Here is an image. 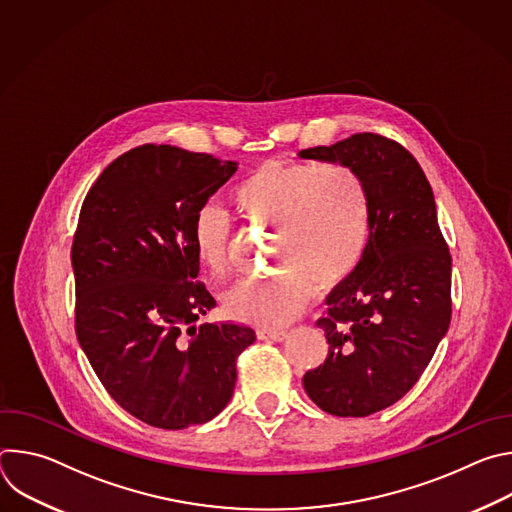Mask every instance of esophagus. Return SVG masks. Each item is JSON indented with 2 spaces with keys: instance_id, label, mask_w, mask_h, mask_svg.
I'll return each mask as SVG.
<instances>
[{
  "instance_id": "1",
  "label": "esophagus",
  "mask_w": 512,
  "mask_h": 512,
  "mask_svg": "<svg viewBox=\"0 0 512 512\" xmlns=\"http://www.w3.org/2000/svg\"><path fill=\"white\" fill-rule=\"evenodd\" d=\"M257 336L261 340H273V342H283L287 338V330H279V328H261L257 330Z\"/></svg>"
}]
</instances>
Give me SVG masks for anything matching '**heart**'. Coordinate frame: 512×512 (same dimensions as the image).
I'll return each instance as SVG.
<instances>
[{"label": "heart", "instance_id": "1", "mask_svg": "<svg viewBox=\"0 0 512 512\" xmlns=\"http://www.w3.org/2000/svg\"><path fill=\"white\" fill-rule=\"evenodd\" d=\"M235 208L251 223L273 225V259L281 267L245 279L225 294V312L245 324L294 322L316 294L350 275L369 243L371 202L362 178L340 164L265 162L231 190ZM192 249L214 277L231 271L227 214L212 204L192 218Z\"/></svg>", "mask_w": 512, "mask_h": 512}]
</instances>
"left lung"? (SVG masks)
Wrapping results in <instances>:
<instances>
[{
	"label": "left lung",
	"instance_id": "8db88e82",
	"mask_svg": "<svg viewBox=\"0 0 512 512\" xmlns=\"http://www.w3.org/2000/svg\"><path fill=\"white\" fill-rule=\"evenodd\" d=\"M298 158L352 168L369 192L367 249L328 294V316L318 320L328 356L304 375V389L322 411L367 417L417 383L450 328V249L431 186L397 141L354 133Z\"/></svg>",
	"mask_w": 512,
	"mask_h": 512
}]
</instances>
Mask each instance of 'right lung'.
<instances>
[{
  "mask_svg": "<svg viewBox=\"0 0 512 512\" xmlns=\"http://www.w3.org/2000/svg\"><path fill=\"white\" fill-rule=\"evenodd\" d=\"M237 166L148 143L109 164L81 210L70 255L79 344L107 393L160 429L221 413L255 342L245 324L196 326L216 302L196 281L192 218Z\"/></svg>",
  "mask_w": 512,
  "mask_h": 512,
  "instance_id": "right-lung-1",
  "label": "right lung"
}]
</instances>
